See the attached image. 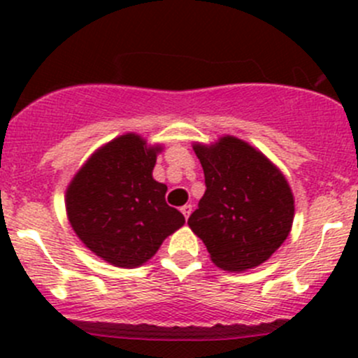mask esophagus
I'll return each mask as SVG.
<instances>
[{
	"instance_id": "esophagus-1",
	"label": "esophagus",
	"mask_w": 358,
	"mask_h": 358,
	"mask_svg": "<svg viewBox=\"0 0 358 358\" xmlns=\"http://www.w3.org/2000/svg\"><path fill=\"white\" fill-rule=\"evenodd\" d=\"M180 211L183 213V216H185V220H187L190 216V213H192V206H190V204L182 206V209H180Z\"/></svg>"
}]
</instances>
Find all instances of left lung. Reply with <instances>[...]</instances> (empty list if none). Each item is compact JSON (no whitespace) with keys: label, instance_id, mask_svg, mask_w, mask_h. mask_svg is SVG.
I'll return each mask as SVG.
<instances>
[{"label":"left lung","instance_id":"obj_1","mask_svg":"<svg viewBox=\"0 0 358 358\" xmlns=\"http://www.w3.org/2000/svg\"><path fill=\"white\" fill-rule=\"evenodd\" d=\"M204 169L206 192L189 227L211 262L229 272L265 263L287 239L294 197L286 176L265 154L236 136L211 145L194 143Z\"/></svg>","mask_w":358,"mask_h":358}]
</instances>
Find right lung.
Returning a JSON list of instances; mask_svg holds the SVG:
<instances>
[{"instance_id": "right-lung-1", "label": "right lung", "mask_w": 358, "mask_h": 358, "mask_svg": "<svg viewBox=\"0 0 358 358\" xmlns=\"http://www.w3.org/2000/svg\"><path fill=\"white\" fill-rule=\"evenodd\" d=\"M162 145L126 133L96 149L66 192L69 223L81 243L107 263L135 268L185 223L166 204L164 183L152 169Z\"/></svg>"}]
</instances>
